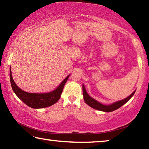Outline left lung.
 I'll list each match as a JSON object with an SVG mask.
<instances>
[{"label": "left lung", "instance_id": "1", "mask_svg": "<svg viewBox=\"0 0 149 149\" xmlns=\"http://www.w3.org/2000/svg\"><path fill=\"white\" fill-rule=\"evenodd\" d=\"M135 92V91H133L132 94L130 95L129 97L125 98V99L120 100V101H118L116 102H114L110 105L106 106V105L102 104L101 103L99 102L96 100L93 99L92 97H91L86 92V90H85L84 85H83V95H84V99L85 100V102H86L88 105L90 106L91 107L94 108V109L100 110V111H104V112H112V111L117 110L122 107V106L125 104V103L133 97V95H134Z\"/></svg>", "mask_w": 149, "mask_h": 149}]
</instances>
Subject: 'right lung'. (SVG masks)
Returning <instances> with one entry per match:
<instances>
[{
	"mask_svg": "<svg viewBox=\"0 0 149 149\" xmlns=\"http://www.w3.org/2000/svg\"><path fill=\"white\" fill-rule=\"evenodd\" d=\"M70 76L65 77L56 89L48 93H30L24 91L17 86L12 76L11 70H10V79L12 90L19 99L22 100L28 107L33 108H42L49 107L55 104L60 99L62 93L63 88Z\"/></svg>",
	"mask_w": 149,
	"mask_h": 149,
	"instance_id": "1",
	"label": "right lung"
}]
</instances>
